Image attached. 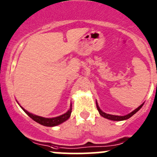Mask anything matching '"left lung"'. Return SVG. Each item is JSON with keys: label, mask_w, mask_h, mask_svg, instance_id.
<instances>
[{"label": "left lung", "mask_w": 157, "mask_h": 157, "mask_svg": "<svg viewBox=\"0 0 157 157\" xmlns=\"http://www.w3.org/2000/svg\"><path fill=\"white\" fill-rule=\"evenodd\" d=\"M96 103H97V110H98V112H99V114H100L101 116H102V117H105V118H107V119L112 120V121H124V120H126V119L129 118V117H132L133 114H136V113L138 111H139L141 107H142L143 105H144V104H141V105H140L139 108H137V109H135V110L133 111V112H132L131 113H129V114H126V115H124V116H117V115H112V114H106V113L103 112L102 110H101L100 109H99V107L98 106V105H97V102H96Z\"/></svg>", "instance_id": "left-lung-1"}]
</instances>
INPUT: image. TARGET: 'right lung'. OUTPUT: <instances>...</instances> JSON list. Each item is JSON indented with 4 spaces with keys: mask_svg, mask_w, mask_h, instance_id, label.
I'll list each match as a JSON object with an SVG mask.
<instances>
[{
    "mask_svg": "<svg viewBox=\"0 0 157 157\" xmlns=\"http://www.w3.org/2000/svg\"><path fill=\"white\" fill-rule=\"evenodd\" d=\"M21 109L24 110V112L26 113V114H28L31 119H33V121L39 123V124H41V125H43L45 126H55L58 125V124H62V123L67 121V119H69V117H70V114H71V112H72V105H70V109H69L68 112H66L65 114H62V115L60 116H58V117H53V118H45V117H40V116H36L33 114H31V113L27 112V111L23 109L22 107H21Z\"/></svg>",
    "mask_w": 157,
    "mask_h": 157,
    "instance_id": "1",
    "label": "right lung"
}]
</instances>
